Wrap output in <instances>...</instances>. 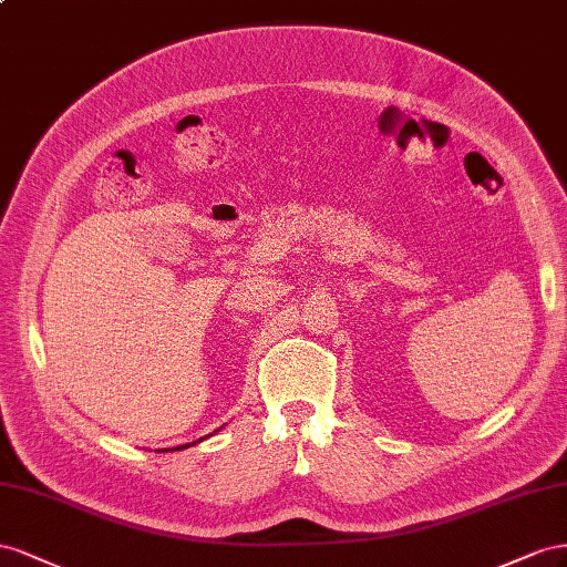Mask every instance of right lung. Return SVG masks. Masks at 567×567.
Masks as SVG:
<instances>
[{
    "label": "right lung",
    "instance_id": "right-lung-1",
    "mask_svg": "<svg viewBox=\"0 0 567 567\" xmlns=\"http://www.w3.org/2000/svg\"><path fill=\"white\" fill-rule=\"evenodd\" d=\"M187 446H189V444H185V446H177V449H187Z\"/></svg>",
    "mask_w": 567,
    "mask_h": 567
}]
</instances>
